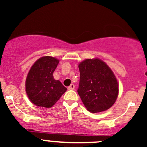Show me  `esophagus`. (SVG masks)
<instances>
[{"mask_svg":"<svg viewBox=\"0 0 147 147\" xmlns=\"http://www.w3.org/2000/svg\"><path fill=\"white\" fill-rule=\"evenodd\" d=\"M75 85H74L73 84H72L70 86L68 87V90H74V89H75Z\"/></svg>","mask_w":147,"mask_h":147,"instance_id":"1","label":"esophagus"}]
</instances>
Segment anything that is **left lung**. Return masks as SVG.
<instances>
[{"label": "left lung", "mask_w": 147, "mask_h": 147, "mask_svg": "<svg viewBox=\"0 0 147 147\" xmlns=\"http://www.w3.org/2000/svg\"><path fill=\"white\" fill-rule=\"evenodd\" d=\"M80 72L78 94L87 110L99 113L114 104L119 86L113 72L98 58L87 59L79 63Z\"/></svg>", "instance_id": "8db88e82"}]
</instances>
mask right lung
I'll use <instances>...</instances> for the list:
<instances>
[{"mask_svg":"<svg viewBox=\"0 0 147 147\" xmlns=\"http://www.w3.org/2000/svg\"><path fill=\"white\" fill-rule=\"evenodd\" d=\"M59 63V60L55 57L45 56L38 59L30 68L25 81V90L34 105L51 108L67 90L60 81L54 79L53 72Z\"/></svg>","mask_w":147,"mask_h":147,"instance_id":"add662e5","label":"right lung"}]
</instances>
